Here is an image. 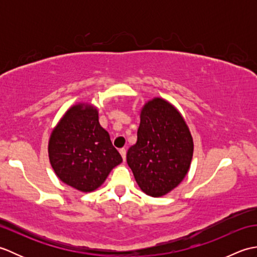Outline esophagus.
I'll return each instance as SVG.
<instances>
[{"label":"esophagus","mask_w":257,"mask_h":257,"mask_svg":"<svg viewBox=\"0 0 257 257\" xmlns=\"http://www.w3.org/2000/svg\"><path fill=\"white\" fill-rule=\"evenodd\" d=\"M119 152H120V155H121L123 161H125V155H127V150H125L124 148H121L119 150Z\"/></svg>","instance_id":"34e87169"}]
</instances>
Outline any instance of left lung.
Instances as JSON below:
<instances>
[{
  "instance_id": "1",
  "label": "left lung",
  "mask_w": 257,
  "mask_h": 257,
  "mask_svg": "<svg viewBox=\"0 0 257 257\" xmlns=\"http://www.w3.org/2000/svg\"><path fill=\"white\" fill-rule=\"evenodd\" d=\"M193 140L179 111L161 98L141 110L137 143L127 152V163L140 189L150 196L170 192L188 173Z\"/></svg>"
}]
</instances>
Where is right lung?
Segmentation results:
<instances>
[{
    "label": "right lung",
    "instance_id": "add662e5",
    "mask_svg": "<svg viewBox=\"0 0 257 257\" xmlns=\"http://www.w3.org/2000/svg\"><path fill=\"white\" fill-rule=\"evenodd\" d=\"M50 161L57 177L81 192L96 190L122 162L109 134L98 121L95 107H72L53 130Z\"/></svg>",
    "mask_w": 257,
    "mask_h": 257
}]
</instances>
